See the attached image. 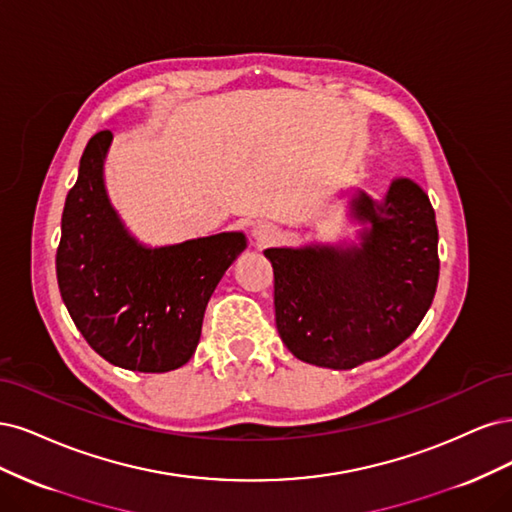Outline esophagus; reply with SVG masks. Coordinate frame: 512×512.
<instances>
[{"label": "esophagus", "mask_w": 512, "mask_h": 512, "mask_svg": "<svg viewBox=\"0 0 512 512\" xmlns=\"http://www.w3.org/2000/svg\"><path fill=\"white\" fill-rule=\"evenodd\" d=\"M278 236L276 232V225L268 223V221H261L253 227V238L259 242V244H266V242H272L274 238Z\"/></svg>", "instance_id": "34e87169"}]
</instances>
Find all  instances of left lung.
Returning a JSON list of instances; mask_svg holds the SVG:
<instances>
[{
    "label": "left lung",
    "instance_id": "1",
    "mask_svg": "<svg viewBox=\"0 0 512 512\" xmlns=\"http://www.w3.org/2000/svg\"><path fill=\"white\" fill-rule=\"evenodd\" d=\"M359 244L266 249L274 268L276 327L306 364L351 370L402 344L432 306L438 227L430 197L395 178L381 202L359 191Z\"/></svg>",
    "mask_w": 512,
    "mask_h": 512
}]
</instances>
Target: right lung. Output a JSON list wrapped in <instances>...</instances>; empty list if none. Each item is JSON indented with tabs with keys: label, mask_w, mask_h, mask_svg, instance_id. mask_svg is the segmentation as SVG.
Returning <instances> with one entry per match:
<instances>
[{
	"label": "right lung",
	"mask_w": 512,
	"mask_h": 512,
	"mask_svg": "<svg viewBox=\"0 0 512 512\" xmlns=\"http://www.w3.org/2000/svg\"><path fill=\"white\" fill-rule=\"evenodd\" d=\"M110 131L95 134L65 197L57 283L91 349L134 372H170L193 357L212 291L246 249L242 232L144 246L112 208L104 161Z\"/></svg>",
	"instance_id": "1"
}]
</instances>
